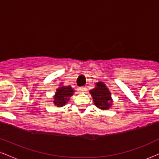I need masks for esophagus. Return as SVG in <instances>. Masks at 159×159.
<instances>
[{
	"label": "esophagus",
	"instance_id": "obj_1",
	"mask_svg": "<svg viewBox=\"0 0 159 159\" xmlns=\"http://www.w3.org/2000/svg\"><path fill=\"white\" fill-rule=\"evenodd\" d=\"M86 90H87V88H86L85 87H81L79 88L80 92H85Z\"/></svg>",
	"mask_w": 159,
	"mask_h": 159
}]
</instances>
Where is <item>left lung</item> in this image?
<instances>
[{"label": "left lung", "mask_w": 159, "mask_h": 159, "mask_svg": "<svg viewBox=\"0 0 159 159\" xmlns=\"http://www.w3.org/2000/svg\"><path fill=\"white\" fill-rule=\"evenodd\" d=\"M95 88L90 90L94 105L102 111L108 110L113 105V99L110 90L104 82L98 81L95 84Z\"/></svg>", "instance_id": "left-lung-1"}]
</instances>
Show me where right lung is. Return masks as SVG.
Returning <instances> with one entry per match:
<instances>
[{
  "instance_id": "add662e5",
  "label": "right lung",
  "mask_w": 159,
  "mask_h": 159,
  "mask_svg": "<svg viewBox=\"0 0 159 159\" xmlns=\"http://www.w3.org/2000/svg\"><path fill=\"white\" fill-rule=\"evenodd\" d=\"M74 89L71 86H64L61 84L53 96V102L57 107L64 106L70 99V97L74 94Z\"/></svg>"
}]
</instances>
